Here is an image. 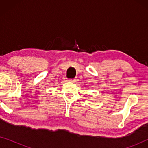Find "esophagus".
I'll return each mask as SVG.
<instances>
[{
  "label": "esophagus",
  "mask_w": 148,
  "mask_h": 148,
  "mask_svg": "<svg viewBox=\"0 0 148 148\" xmlns=\"http://www.w3.org/2000/svg\"><path fill=\"white\" fill-rule=\"evenodd\" d=\"M69 82H73V83H75V82H77V79H70L69 80Z\"/></svg>",
  "instance_id": "esophagus-1"
}]
</instances>
